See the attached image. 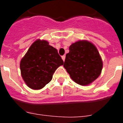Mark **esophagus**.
Listing matches in <instances>:
<instances>
[{
    "instance_id": "1",
    "label": "esophagus",
    "mask_w": 123,
    "mask_h": 123,
    "mask_svg": "<svg viewBox=\"0 0 123 123\" xmlns=\"http://www.w3.org/2000/svg\"><path fill=\"white\" fill-rule=\"evenodd\" d=\"M65 57H66V56H65V55H63L62 56V60H63L64 61V62H65Z\"/></svg>"
}]
</instances>
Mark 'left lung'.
Listing matches in <instances>:
<instances>
[{"instance_id":"8db88e82","label":"left lung","mask_w":123,"mask_h":123,"mask_svg":"<svg viewBox=\"0 0 123 123\" xmlns=\"http://www.w3.org/2000/svg\"><path fill=\"white\" fill-rule=\"evenodd\" d=\"M66 55L63 67L71 79L80 85H89L102 72L103 62L94 44L79 41L71 44Z\"/></svg>"}]
</instances>
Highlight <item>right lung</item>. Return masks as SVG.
<instances>
[{
	"instance_id": "obj_1",
	"label": "right lung",
	"mask_w": 123,
	"mask_h": 123,
	"mask_svg": "<svg viewBox=\"0 0 123 123\" xmlns=\"http://www.w3.org/2000/svg\"><path fill=\"white\" fill-rule=\"evenodd\" d=\"M63 65L57 50L47 41L38 39L20 62L21 76L29 88L41 89L50 82L55 70Z\"/></svg>"
}]
</instances>
